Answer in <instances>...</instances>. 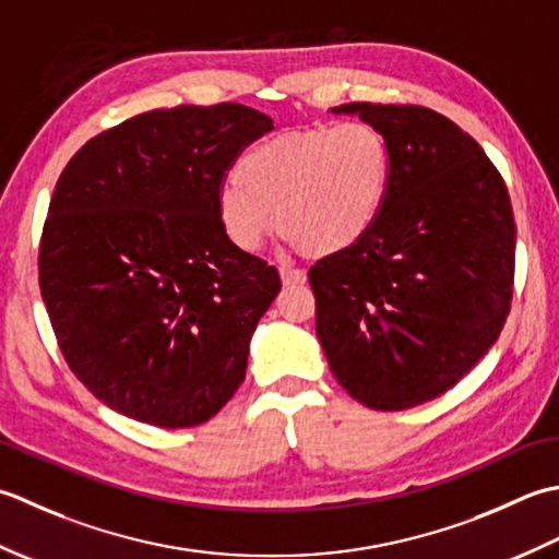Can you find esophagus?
I'll use <instances>...</instances> for the list:
<instances>
[{"instance_id": "esophagus-1", "label": "esophagus", "mask_w": 559, "mask_h": 559, "mask_svg": "<svg viewBox=\"0 0 559 559\" xmlns=\"http://www.w3.org/2000/svg\"><path fill=\"white\" fill-rule=\"evenodd\" d=\"M280 277L289 287V284H304L306 282V272L299 270V267H280Z\"/></svg>"}]
</instances>
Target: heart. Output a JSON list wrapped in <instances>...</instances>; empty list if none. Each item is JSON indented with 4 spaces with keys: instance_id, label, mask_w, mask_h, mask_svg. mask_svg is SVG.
I'll return each mask as SVG.
<instances>
[{
    "instance_id": "b5f03b06",
    "label": "heart",
    "mask_w": 559,
    "mask_h": 559,
    "mask_svg": "<svg viewBox=\"0 0 559 559\" xmlns=\"http://www.w3.org/2000/svg\"><path fill=\"white\" fill-rule=\"evenodd\" d=\"M391 170V144L371 122L289 130L238 158L236 180L219 190L216 216L241 250H258L280 224L304 255L330 258L373 229Z\"/></svg>"
}]
</instances>
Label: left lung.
<instances>
[{
  "mask_svg": "<svg viewBox=\"0 0 559 559\" xmlns=\"http://www.w3.org/2000/svg\"><path fill=\"white\" fill-rule=\"evenodd\" d=\"M391 144L373 229L309 270L316 333L340 385L371 409L453 389L497 343L514 294L516 224L483 146L423 106L345 104Z\"/></svg>",
  "mask_w": 559,
  "mask_h": 559,
  "instance_id": "left-lung-1",
  "label": "left lung"
}]
</instances>
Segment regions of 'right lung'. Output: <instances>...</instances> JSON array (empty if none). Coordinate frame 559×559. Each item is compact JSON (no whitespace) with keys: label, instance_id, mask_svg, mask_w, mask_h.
Returning <instances> with one entry per match:
<instances>
[{"label":"right lung","instance_id":"right-lung-1","mask_svg":"<svg viewBox=\"0 0 559 559\" xmlns=\"http://www.w3.org/2000/svg\"><path fill=\"white\" fill-rule=\"evenodd\" d=\"M272 120L241 104L150 110L64 166L38 282L74 376L116 413L198 427L246 379L250 335L282 282L224 236L226 170Z\"/></svg>","mask_w":559,"mask_h":559}]
</instances>
